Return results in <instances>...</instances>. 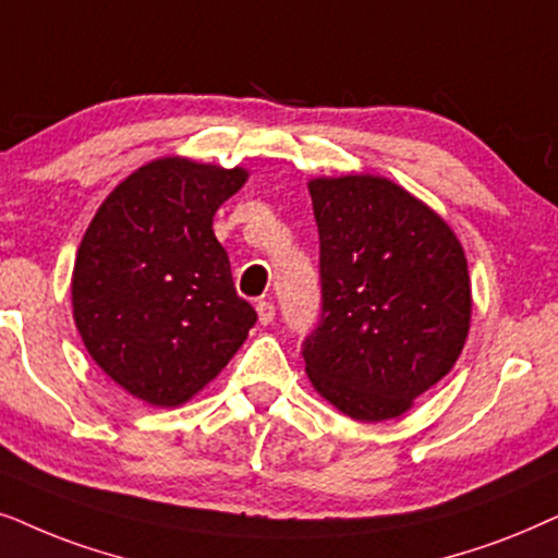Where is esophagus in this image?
<instances>
[{
    "label": "esophagus",
    "instance_id": "obj_1",
    "mask_svg": "<svg viewBox=\"0 0 558 558\" xmlns=\"http://www.w3.org/2000/svg\"><path fill=\"white\" fill-rule=\"evenodd\" d=\"M257 318H259V324H263V326L272 324V318H275V306H272L270 301H259V303H257Z\"/></svg>",
    "mask_w": 558,
    "mask_h": 558
}]
</instances>
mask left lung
Here are the masks:
<instances>
[{"label":"left lung","instance_id":"left-lung-1","mask_svg":"<svg viewBox=\"0 0 558 558\" xmlns=\"http://www.w3.org/2000/svg\"><path fill=\"white\" fill-rule=\"evenodd\" d=\"M308 193L322 244V322L303 341L308 380L349 418H398L464 349V250L388 178H314Z\"/></svg>","mask_w":558,"mask_h":558}]
</instances>
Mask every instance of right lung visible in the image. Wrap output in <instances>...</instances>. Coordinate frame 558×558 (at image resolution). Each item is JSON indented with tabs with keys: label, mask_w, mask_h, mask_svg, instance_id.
<instances>
[{
	"label": "right lung",
	"mask_w": 558,
	"mask_h": 558,
	"mask_svg": "<svg viewBox=\"0 0 558 558\" xmlns=\"http://www.w3.org/2000/svg\"><path fill=\"white\" fill-rule=\"evenodd\" d=\"M244 181V168L153 160L109 193L81 240L73 322L96 365L145 403L191 400L257 322L211 229Z\"/></svg>",
	"instance_id": "right-lung-1"
}]
</instances>
